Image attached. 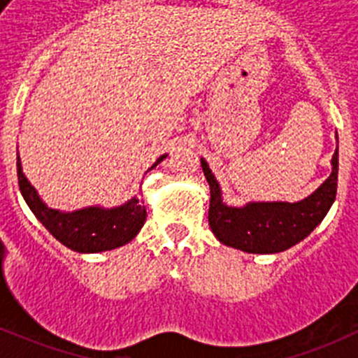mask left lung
Returning <instances> with one entry per match:
<instances>
[{
  "instance_id": "obj_1",
  "label": "left lung",
  "mask_w": 358,
  "mask_h": 358,
  "mask_svg": "<svg viewBox=\"0 0 358 358\" xmlns=\"http://www.w3.org/2000/svg\"><path fill=\"white\" fill-rule=\"evenodd\" d=\"M211 189L210 222L213 235L224 245L255 255H271L292 248L315 229L328 213L337 195L339 150L331 157L330 177L301 202H249L243 208H229L222 202L220 188L208 163L201 159Z\"/></svg>"
}]
</instances>
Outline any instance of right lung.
I'll return each mask as SVG.
<instances>
[{"instance_id": "1", "label": "right lung", "mask_w": 358, "mask_h": 358, "mask_svg": "<svg viewBox=\"0 0 358 358\" xmlns=\"http://www.w3.org/2000/svg\"><path fill=\"white\" fill-rule=\"evenodd\" d=\"M164 159L161 156L157 163ZM17 181L19 189L24 201L30 206L31 213L37 220L55 236L62 245L77 252H100L109 249L122 248L131 242L147 218V208L141 206L138 199H132L127 204L113 210L102 208H85V210L62 213L48 208L37 195L36 188L28 182L24 173L21 172V163L17 157Z\"/></svg>"}]
</instances>
